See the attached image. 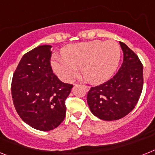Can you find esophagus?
<instances>
[{"label":"esophagus","mask_w":155,"mask_h":155,"mask_svg":"<svg viewBox=\"0 0 155 155\" xmlns=\"http://www.w3.org/2000/svg\"><path fill=\"white\" fill-rule=\"evenodd\" d=\"M83 87H84V89H85V90H86V91H88L90 90V87L86 86V85H83Z\"/></svg>","instance_id":"esophagus-1"}]
</instances>
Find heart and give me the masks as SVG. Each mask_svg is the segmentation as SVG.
<instances>
[{"mask_svg":"<svg viewBox=\"0 0 155 155\" xmlns=\"http://www.w3.org/2000/svg\"><path fill=\"white\" fill-rule=\"evenodd\" d=\"M63 57L55 56L51 65L55 73L65 82L73 80L81 68L82 74L91 84H101L110 79L119 67L121 48L116 41L99 40L67 45Z\"/></svg>","mask_w":155,"mask_h":155,"instance_id":"heart-1","label":"heart"}]
</instances>
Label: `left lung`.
I'll return each instance as SVG.
<instances>
[{
    "label": "left lung",
    "mask_w": 155,
    "mask_h": 155,
    "mask_svg": "<svg viewBox=\"0 0 155 155\" xmlns=\"http://www.w3.org/2000/svg\"><path fill=\"white\" fill-rule=\"evenodd\" d=\"M123 62L112 79L91 87L87 104L95 116L105 121L118 120L131 111L143 86V67L139 57L124 43L119 42Z\"/></svg>",
    "instance_id": "1"
}]
</instances>
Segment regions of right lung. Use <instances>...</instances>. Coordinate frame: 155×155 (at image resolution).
I'll return each mask as SVG.
<instances>
[{"label": "right lung", "mask_w": 155, "mask_h": 155, "mask_svg": "<svg viewBox=\"0 0 155 155\" xmlns=\"http://www.w3.org/2000/svg\"><path fill=\"white\" fill-rule=\"evenodd\" d=\"M51 45H41L21 58L12 81L16 112L34 129L53 130L66 115L65 99L73 85L60 81L52 71Z\"/></svg>", "instance_id": "1"}]
</instances>
